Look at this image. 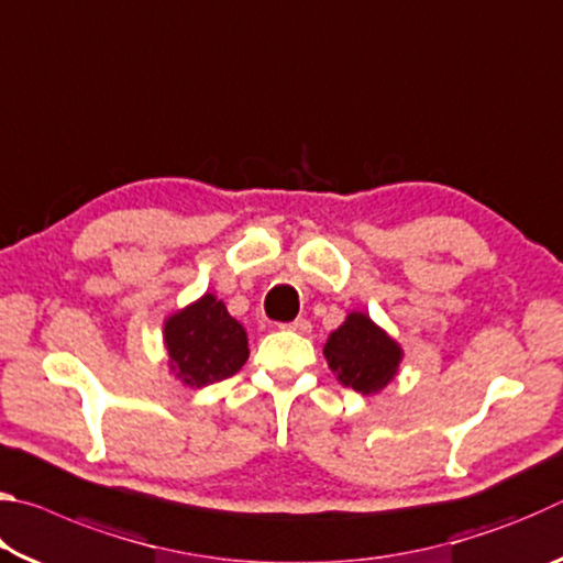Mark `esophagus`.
Instances as JSON below:
<instances>
[{"instance_id":"1","label":"esophagus","mask_w":563,"mask_h":563,"mask_svg":"<svg viewBox=\"0 0 563 563\" xmlns=\"http://www.w3.org/2000/svg\"><path fill=\"white\" fill-rule=\"evenodd\" d=\"M283 328H288V330H292V332H310V320H305V318H298V320H292V322H288V325H283Z\"/></svg>"}]
</instances>
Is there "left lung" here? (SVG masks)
<instances>
[{"instance_id": "1", "label": "left lung", "mask_w": 563, "mask_h": 563, "mask_svg": "<svg viewBox=\"0 0 563 563\" xmlns=\"http://www.w3.org/2000/svg\"><path fill=\"white\" fill-rule=\"evenodd\" d=\"M322 355L342 385L360 395H377L395 379L405 352L365 312H350L345 322L330 332Z\"/></svg>"}]
</instances>
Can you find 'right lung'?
<instances>
[{
    "mask_svg": "<svg viewBox=\"0 0 563 563\" xmlns=\"http://www.w3.org/2000/svg\"><path fill=\"white\" fill-rule=\"evenodd\" d=\"M168 369L186 387H206L235 375L245 365V328L231 318L225 302L206 292L164 322Z\"/></svg>",
    "mask_w": 563,
    "mask_h": 563,
    "instance_id": "add662e5",
    "label": "right lung"
}]
</instances>
